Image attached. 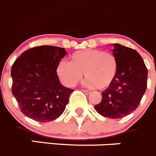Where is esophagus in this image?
Listing matches in <instances>:
<instances>
[{
    "instance_id": "34e87169",
    "label": "esophagus",
    "mask_w": 156,
    "mask_h": 156,
    "mask_svg": "<svg viewBox=\"0 0 156 156\" xmlns=\"http://www.w3.org/2000/svg\"><path fill=\"white\" fill-rule=\"evenodd\" d=\"M82 91H83V92H84L86 95H89V94H90V91L88 90V89H82Z\"/></svg>"
}]
</instances>
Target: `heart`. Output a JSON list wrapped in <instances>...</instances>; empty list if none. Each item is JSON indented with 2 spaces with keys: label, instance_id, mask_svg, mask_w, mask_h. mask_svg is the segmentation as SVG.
I'll use <instances>...</instances> for the list:
<instances>
[{
  "label": "heart",
  "instance_id": "obj_1",
  "mask_svg": "<svg viewBox=\"0 0 156 156\" xmlns=\"http://www.w3.org/2000/svg\"><path fill=\"white\" fill-rule=\"evenodd\" d=\"M118 66V58L112 52L88 48L73 52L70 61H60L56 73L63 84L72 87L81 80L83 72L86 77L85 85L105 89L116 78Z\"/></svg>",
  "mask_w": 156,
  "mask_h": 156
}]
</instances>
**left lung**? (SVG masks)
<instances>
[{"label":"left lung","instance_id":"obj_1","mask_svg":"<svg viewBox=\"0 0 156 156\" xmlns=\"http://www.w3.org/2000/svg\"><path fill=\"white\" fill-rule=\"evenodd\" d=\"M113 54L118 61V72L112 84L101 92L98 114L108 118H121L136 109L147 87L148 70L136 51L114 44Z\"/></svg>","mask_w":156,"mask_h":156}]
</instances>
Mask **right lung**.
I'll return each instance as SVG.
<instances>
[{
	"label": "right lung",
	"mask_w": 156,
	"mask_h": 156,
	"mask_svg": "<svg viewBox=\"0 0 156 156\" xmlns=\"http://www.w3.org/2000/svg\"><path fill=\"white\" fill-rule=\"evenodd\" d=\"M66 54L63 48L37 46L24 51L13 63L12 93L28 118L49 122L65 110L73 89L61 84L56 67Z\"/></svg>",
	"instance_id": "right-lung-1"
}]
</instances>
